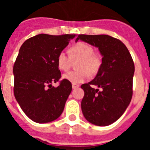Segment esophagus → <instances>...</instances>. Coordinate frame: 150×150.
Returning <instances> with one entry per match:
<instances>
[{
  "label": "esophagus",
  "instance_id": "1",
  "mask_svg": "<svg viewBox=\"0 0 150 150\" xmlns=\"http://www.w3.org/2000/svg\"><path fill=\"white\" fill-rule=\"evenodd\" d=\"M78 87H79V84H75V83H73L72 84V88H74V89H75V88H77Z\"/></svg>",
  "mask_w": 150,
  "mask_h": 150
}]
</instances>
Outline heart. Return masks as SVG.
<instances>
[{
	"label": "heart",
	"mask_w": 150,
	"mask_h": 150,
	"mask_svg": "<svg viewBox=\"0 0 150 150\" xmlns=\"http://www.w3.org/2000/svg\"><path fill=\"white\" fill-rule=\"evenodd\" d=\"M76 71L64 74L63 78L72 83H80L88 76H95L100 71L102 60L100 55L95 53L91 45L85 42H78L71 46L70 55L61 51L57 56V65L61 71H67L71 68L73 62H76Z\"/></svg>",
	"instance_id": "b5f03b06"
}]
</instances>
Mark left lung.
<instances>
[{"label":"left lung","instance_id":"obj_1","mask_svg":"<svg viewBox=\"0 0 150 150\" xmlns=\"http://www.w3.org/2000/svg\"><path fill=\"white\" fill-rule=\"evenodd\" d=\"M79 40L98 47L102 64L92 81L81 86L84 97L81 102L83 116L98 126H107L121 117L129 105L133 94L134 64L125 45L106 34H79ZM97 85L102 89L95 90Z\"/></svg>","mask_w":150,"mask_h":150}]
</instances>
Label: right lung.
Masks as SVG:
<instances>
[{"instance_id":"right-lung-1","label":"right lung","mask_w":150,"mask_h":150,"mask_svg":"<svg viewBox=\"0 0 150 150\" xmlns=\"http://www.w3.org/2000/svg\"><path fill=\"white\" fill-rule=\"evenodd\" d=\"M75 34H40L26 40L13 65L14 95L23 112L32 121L46 123L62 113L72 85L62 77L57 56ZM59 82L55 88L52 82Z\"/></svg>"}]
</instances>
